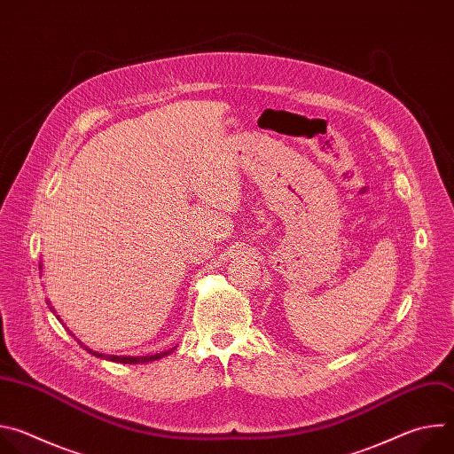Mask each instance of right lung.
Returning a JSON list of instances; mask_svg holds the SVG:
<instances>
[{"label": "right lung", "mask_w": 454, "mask_h": 454, "mask_svg": "<svg viewBox=\"0 0 454 454\" xmlns=\"http://www.w3.org/2000/svg\"><path fill=\"white\" fill-rule=\"evenodd\" d=\"M81 343V341H79ZM82 345V343H81ZM176 348V347H174ZM172 348V350H174ZM172 350H167V352H161V354H154V356H138V357H131V356H104V354H98V352H93L90 350L93 356L97 357H106L109 361H114V363H125V364H138V363H149V361H156V359H161L165 356H168Z\"/></svg>", "instance_id": "add662e5"}]
</instances>
